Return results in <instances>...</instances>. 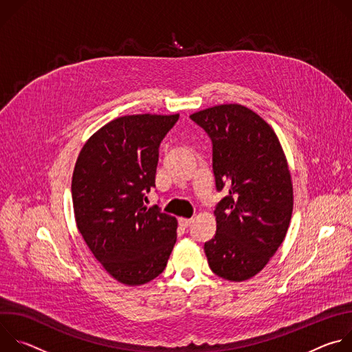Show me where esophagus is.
<instances>
[{
    "mask_svg": "<svg viewBox=\"0 0 352 352\" xmlns=\"http://www.w3.org/2000/svg\"><path fill=\"white\" fill-rule=\"evenodd\" d=\"M178 223H179V226L182 228H188L190 226V223H192V219H179Z\"/></svg>",
    "mask_w": 352,
    "mask_h": 352,
    "instance_id": "1",
    "label": "esophagus"
}]
</instances>
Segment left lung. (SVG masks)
Wrapping results in <instances>:
<instances>
[{"instance_id": "1", "label": "left lung", "mask_w": 352, "mask_h": 352, "mask_svg": "<svg viewBox=\"0 0 352 352\" xmlns=\"http://www.w3.org/2000/svg\"><path fill=\"white\" fill-rule=\"evenodd\" d=\"M190 120L212 139L217 231L205 242L214 274L245 281L258 274L283 243L292 214L288 164L272 126L241 104L197 111Z\"/></svg>"}]
</instances>
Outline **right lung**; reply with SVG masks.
<instances>
[{"label":"right lung","mask_w":352,"mask_h":352,"mask_svg":"<svg viewBox=\"0 0 352 352\" xmlns=\"http://www.w3.org/2000/svg\"><path fill=\"white\" fill-rule=\"evenodd\" d=\"M179 116L120 117L82 147L72 175L79 232L94 258L117 281L140 285L167 266L177 220L157 205L146 208L156 186L159 147Z\"/></svg>","instance_id":"add662e5"}]
</instances>
